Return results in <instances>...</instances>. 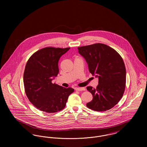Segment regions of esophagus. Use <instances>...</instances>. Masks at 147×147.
I'll return each instance as SVG.
<instances>
[{
    "instance_id": "esophagus-1",
    "label": "esophagus",
    "mask_w": 147,
    "mask_h": 147,
    "mask_svg": "<svg viewBox=\"0 0 147 147\" xmlns=\"http://www.w3.org/2000/svg\"><path fill=\"white\" fill-rule=\"evenodd\" d=\"M75 90L76 91H84L85 90V88H76Z\"/></svg>"
}]
</instances>
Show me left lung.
Listing matches in <instances>:
<instances>
[{
	"label": "left lung",
	"instance_id": "obj_1",
	"mask_svg": "<svg viewBox=\"0 0 147 147\" xmlns=\"http://www.w3.org/2000/svg\"><path fill=\"white\" fill-rule=\"evenodd\" d=\"M78 49L88 63L90 73L98 78L96 88H86L93 96L86 106L100 112L112 109L122 98L125 90L126 70L122 58L116 51L103 43Z\"/></svg>",
	"mask_w": 147,
	"mask_h": 147
}]
</instances>
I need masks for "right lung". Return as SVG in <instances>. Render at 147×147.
Returning a JSON list of instances; mask_svg holds the SVG:
<instances>
[{
	"mask_svg": "<svg viewBox=\"0 0 147 147\" xmlns=\"http://www.w3.org/2000/svg\"><path fill=\"white\" fill-rule=\"evenodd\" d=\"M70 47H47L35 52L28 59L24 73L26 95L31 104L47 113L60 111L74 90L52 83L59 73L58 61Z\"/></svg>",
	"mask_w": 147,
	"mask_h": 147,
	"instance_id": "1",
	"label": "right lung"
}]
</instances>
